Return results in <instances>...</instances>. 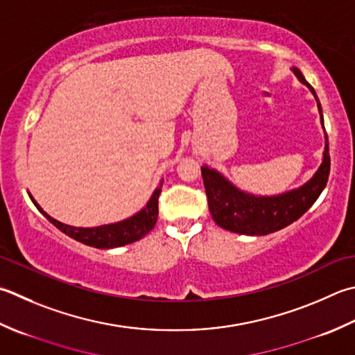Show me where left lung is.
<instances>
[{"mask_svg": "<svg viewBox=\"0 0 355 355\" xmlns=\"http://www.w3.org/2000/svg\"><path fill=\"white\" fill-rule=\"evenodd\" d=\"M293 71L297 75V78L303 85H306L311 89V92L315 95L314 89L308 85L303 73L297 67H294ZM318 110L322 114L320 103H318ZM329 169V144L328 137H326L323 163L315 172V175L300 189L282 193V196H249V193L234 187L231 183L226 182L223 175H220L217 171L207 168V166H201V175H203L207 205H209V211L215 223L231 232L245 235H268L294 223L315 203V200L320 197L326 183H328Z\"/></svg>", "mask_w": 355, "mask_h": 355, "instance_id": "8db88e82", "label": "left lung"}]
</instances>
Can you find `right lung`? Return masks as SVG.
Masks as SVG:
<instances>
[{"label": "right lung", "mask_w": 355, "mask_h": 355, "mask_svg": "<svg viewBox=\"0 0 355 355\" xmlns=\"http://www.w3.org/2000/svg\"><path fill=\"white\" fill-rule=\"evenodd\" d=\"M162 186H163V180L155 189V192L152 193V197L148 201V205H146L144 209L135 214L134 217L120 221V223L106 225L100 227H73V226L62 225L55 218L49 217V215L38 206L37 201H35L32 197L31 198L33 201V205L38 207V211L43 214L55 227H58L61 232H64L71 239L92 248L110 249V248H118V246L129 245V243H134L137 240L143 239L146 234L152 231V227L155 226L157 217H158V197L159 193H162Z\"/></svg>", "instance_id": "add662e5"}]
</instances>
